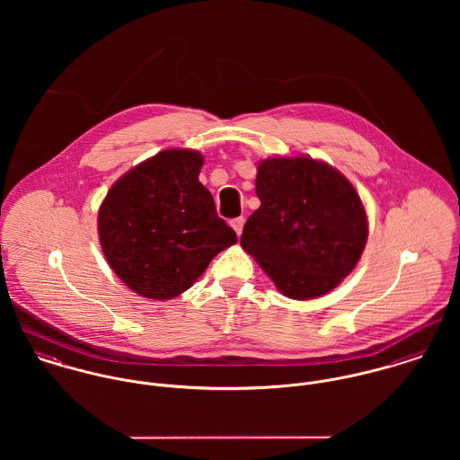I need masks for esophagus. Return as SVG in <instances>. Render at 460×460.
<instances>
[{"label":"esophagus","mask_w":460,"mask_h":460,"mask_svg":"<svg viewBox=\"0 0 460 460\" xmlns=\"http://www.w3.org/2000/svg\"><path fill=\"white\" fill-rule=\"evenodd\" d=\"M230 225H232V228L235 230V234L241 235V234H243V226H244V217H243V216H241V217H235V219L230 221Z\"/></svg>","instance_id":"esophagus-1"}]
</instances>
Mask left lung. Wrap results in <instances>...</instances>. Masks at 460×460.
<instances>
[{"mask_svg":"<svg viewBox=\"0 0 460 460\" xmlns=\"http://www.w3.org/2000/svg\"><path fill=\"white\" fill-rule=\"evenodd\" d=\"M261 207L248 217L241 246L290 299L332 290L359 261L367 214L352 184L312 157H274L259 166Z\"/></svg>","mask_w":460,"mask_h":460,"instance_id":"obj_1","label":"left lung"}]
</instances>
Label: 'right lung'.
Masks as SVG:
<instances>
[{
    "instance_id": "obj_1",
    "label": "right lung",
    "mask_w": 460,
    "mask_h": 460,
    "mask_svg": "<svg viewBox=\"0 0 460 460\" xmlns=\"http://www.w3.org/2000/svg\"><path fill=\"white\" fill-rule=\"evenodd\" d=\"M203 157L164 150L110 190L99 210V239L117 276L148 299L188 290L210 261L237 243L198 181Z\"/></svg>"
}]
</instances>
